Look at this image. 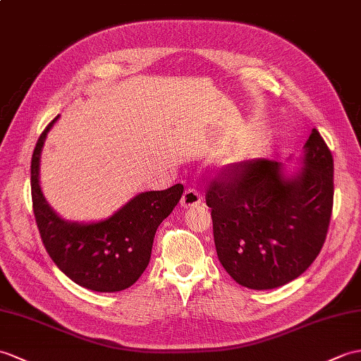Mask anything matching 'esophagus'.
Masks as SVG:
<instances>
[{
	"instance_id": "esophagus-1",
	"label": "esophagus",
	"mask_w": 361,
	"mask_h": 361,
	"mask_svg": "<svg viewBox=\"0 0 361 361\" xmlns=\"http://www.w3.org/2000/svg\"><path fill=\"white\" fill-rule=\"evenodd\" d=\"M201 203V194L195 188H188L184 190V194L181 197V206L183 207H192V206H198Z\"/></svg>"
}]
</instances>
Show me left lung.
Masks as SVG:
<instances>
[{
    "label": "left lung",
    "instance_id": "left-lung-1",
    "mask_svg": "<svg viewBox=\"0 0 361 361\" xmlns=\"http://www.w3.org/2000/svg\"><path fill=\"white\" fill-rule=\"evenodd\" d=\"M303 171L284 178L274 160L226 167L206 190L220 263L249 289L303 274L324 245L334 206V160L320 132L306 141Z\"/></svg>",
    "mask_w": 361,
    "mask_h": 361
}]
</instances>
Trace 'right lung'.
<instances>
[{
  "instance_id": "add662e5",
  "label": "right lung",
  "mask_w": 361,
  "mask_h": 361,
  "mask_svg": "<svg viewBox=\"0 0 361 361\" xmlns=\"http://www.w3.org/2000/svg\"><path fill=\"white\" fill-rule=\"evenodd\" d=\"M41 133L30 163L32 207L41 240L52 262L72 281L97 292H118L135 283L149 264L155 232L183 195V184L142 192L111 219L67 223L49 207L39 188V155L49 129Z\"/></svg>"
}]
</instances>
